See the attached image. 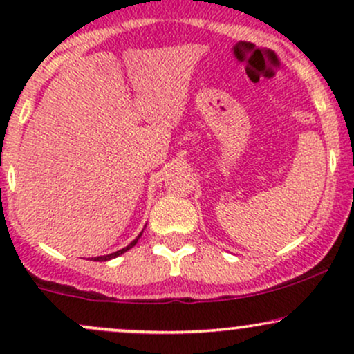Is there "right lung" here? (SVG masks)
<instances>
[{
	"label": "right lung",
	"instance_id": "right-lung-1",
	"mask_svg": "<svg viewBox=\"0 0 354 354\" xmlns=\"http://www.w3.org/2000/svg\"><path fill=\"white\" fill-rule=\"evenodd\" d=\"M141 236V234H140ZM140 236H138L136 239H133L131 243H129L128 246L126 248H123V250H120V251H116V253H111V254H106V256H98V258H95V261H108V259H113V258H116V256H120V254H123L124 251H128L129 248H133L138 243V239H140Z\"/></svg>",
	"mask_w": 354,
	"mask_h": 354
}]
</instances>
